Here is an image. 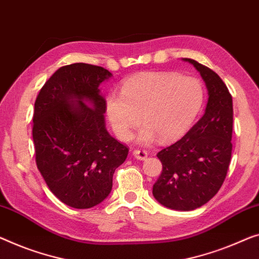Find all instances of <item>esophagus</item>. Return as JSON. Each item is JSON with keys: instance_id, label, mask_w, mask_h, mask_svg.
<instances>
[{"instance_id": "34e87169", "label": "esophagus", "mask_w": 259, "mask_h": 259, "mask_svg": "<svg viewBox=\"0 0 259 259\" xmlns=\"http://www.w3.org/2000/svg\"><path fill=\"white\" fill-rule=\"evenodd\" d=\"M133 154H134V157L138 160H144L145 158L148 157V152L144 151V150H135Z\"/></svg>"}]
</instances>
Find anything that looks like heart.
I'll return each mask as SVG.
<instances>
[{
  "mask_svg": "<svg viewBox=\"0 0 259 259\" xmlns=\"http://www.w3.org/2000/svg\"><path fill=\"white\" fill-rule=\"evenodd\" d=\"M199 80L173 72H146L123 81L121 93H110L106 113L119 140L126 141L142 122L138 141L151 143L183 137L191 129L203 105Z\"/></svg>",
  "mask_w": 259,
  "mask_h": 259,
  "instance_id": "obj_1",
  "label": "heart"
}]
</instances>
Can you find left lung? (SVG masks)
Returning <instances> with one entry per match:
<instances>
[{"label": "left lung", "mask_w": 259, "mask_h": 259, "mask_svg": "<svg viewBox=\"0 0 259 259\" xmlns=\"http://www.w3.org/2000/svg\"><path fill=\"white\" fill-rule=\"evenodd\" d=\"M201 74L208 90L203 116L179 141L157 153L163 165L154 199L176 210H193L221 188L228 171L233 135V98L222 79L198 61L184 58Z\"/></svg>", "instance_id": "1"}]
</instances>
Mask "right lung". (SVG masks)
Wrapping results in <instances>:
<instances>
[{
    "instance_id": "obj_1",
    "label": "right lung",
    "mask_w": 259,
    "mask_h": 259,
    "mask_svg": "<svg viewBox=\"0 0 259 259\" xmlns=\"http://www.w3.org/2000/svg\"><path fill=\"white\" fill-rule=\"evenodd\" d=\"M110 76L101 66L66 65L46 81L34 102L37 167L50 191L76 209L109 195L115 169L129 152L106 129V100L99 86Z\"/></svg>"
}]
</instances>
